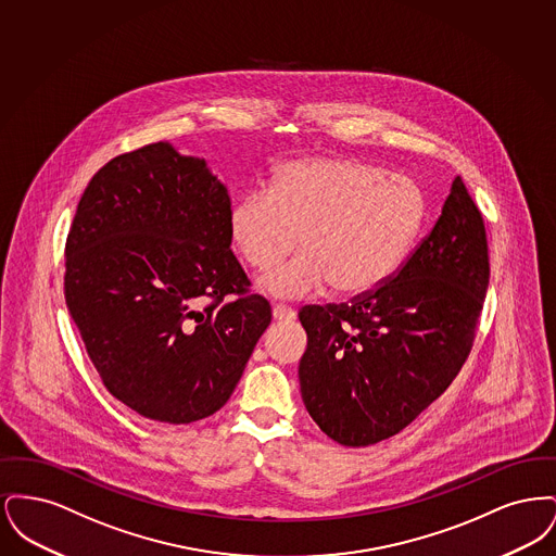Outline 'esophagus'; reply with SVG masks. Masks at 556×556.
Instances as JSON below:
<instances>
[{"instance_id": "esophagus-1", "label": "esophagus", "mask_w": 556, "mask_h": 556, "mask_svg": "<svg viewBox=\"0 0 556 556\" xmlns=\"http://www.w3.org/2000/svg\"><path fill=\"white\" fill-rule=\"evenodd\" d=\"M273 318L279 323H290L295 318V311L286 304H277V306H273Z\"/></svg>"}]
</instances>
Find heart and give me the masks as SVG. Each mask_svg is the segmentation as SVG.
Masks as SVG:
<instances>
[{
    "mask_svg": "<svg viewBox=\"0 0 556 556\" xmlns=\"http://www.w3.org/2000/svg\"><path fill=\"white\" fill-rule=\"evenodd\" d=\"M427 214L417 181L361 160H298L273 189L248 191L229 216L231 238L254 270L295 252L298 261L263 277L270 295L300 300L331 286L356 298L381 288L408 256Z\"/></svg>",
    "mask_w": 556,
    "mask_h": 556,
    "instance_id": "obj_1",
    "label": "heart"
}]
</instances>
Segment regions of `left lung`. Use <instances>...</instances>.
I'll return each mask as SVG.
<instances>
[{"mask_svg": "<svg viewBox=\"0 0 556 556\" xmlns=\"http://www.w3.org/2000/svg\"><path fill=\"white\" fill-rule=\"evenodd\" d=\"M488 283L483 216L456 177L429 236L381 288L298 313L300 390L323 433L361 448L413 424L463 369Z\"/></svg>", "mask_w": 556, "mask_h": 556, "instance_id": "8db88e82", "label": "left lung"}]
</instances>
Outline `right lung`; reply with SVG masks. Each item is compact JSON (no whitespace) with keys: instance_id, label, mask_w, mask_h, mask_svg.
<instances>
[{"instance_id":"1","label":"right lung","mask_w":556,"mask_h":556,"mask_svg":"<svg viewBox=\"0 0 556 556\" xmlns=\"http://www.w3.org/2000/svg\"><path fill=\"white\" fill-rule=\"evenodd\" d=\"M231 200L204 159L150 143L104 164L66 238L64 298L108 392L159 424L233 394L270 304L231 252Z\"/></svg>"}]
</instances>
